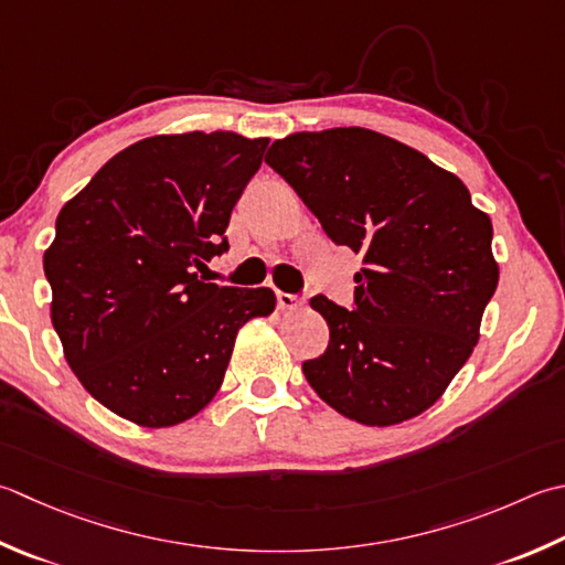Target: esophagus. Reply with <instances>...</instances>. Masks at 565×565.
Masks as SVG:
<instances>
[{"label": "esophagus", "mask_w": 565, "mask_h": 565, "mask_svg": "<svg viewBox=\"0 0 565 565\" xmlns=\"http://www.w3.org/2000/svg\"><path fill=\"white\" fill-rule=\"evenodd\" d=\"M276 306L281 308V311H296V308H301L303 301L294 294H286V291H276Z\"/></svg>", "instance_id": "34e87169"}]
</instances>
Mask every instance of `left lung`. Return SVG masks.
<instances>
[{
    "label": "left lung",
    "instance_id": "8db88e82",
    "mask_svg": "<svg viewBox=\"0 0 565 565\" xmlns=\"http://www.w3.org/2000/svg\"><path fill=\"white\" fill-rule=\"evenodd\" d=\"M335 245L362 254L355 311L326 296L323 355L303 362L313 392L364 426H394L434 406L480 340L500 281L492 220L468 185L380 131H296L267 151Z\"/></svg>",
    "mask_w": 565,
    "mask_h": 565
}]
</instances>
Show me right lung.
I'll return each instance as SVG.
<instances>
[{
    "instance_id": "obj_1",
    "label": "right lung",
    "mask_w": 565,
    "mask_h": 565,
    "mask_svg": "<svg viewBox=\"0 0 565 565\" xmlns=\"http://www.w3.org/2000/svg\"><path fill=\"white\" fill-rule=\"evenodd\" d=\"M267 137L157 135L121 149L61 207L43 252L51 320L90 396L143 428L213 402L239 328L276 308L271 289L205 284L227 249L232 207Z\"/></svg>"
}]
</instances>
